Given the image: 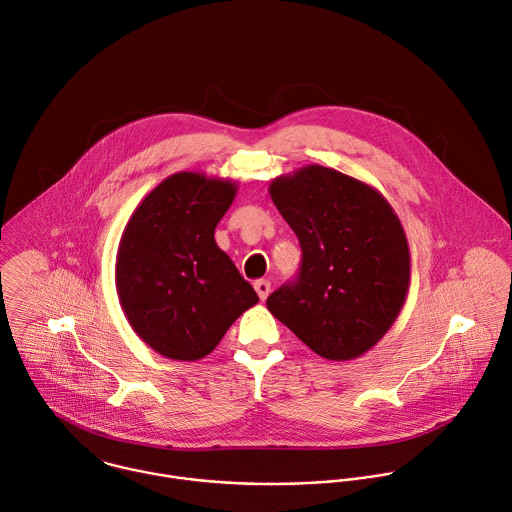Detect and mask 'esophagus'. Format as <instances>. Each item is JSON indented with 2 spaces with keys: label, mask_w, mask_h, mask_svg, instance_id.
<instances>
[{
  "label": "esophagus",
  "mask_w": 512,
  "mask_h": 512,
  "mask_svg": "<svg viewBox=\"0 0 512 512\" xmlns=\"http://www.w3.org/2000/svg\"><path fill=\"white\" fill-rule=\"evenodd\" d=\"M255 291H257V295H259V299L261 301H265L267 297H269V293H271V283L269 281H265V279H259V281H255Z\"/></svg>",
  "instance_id": "obj_1"
}]
</instances>
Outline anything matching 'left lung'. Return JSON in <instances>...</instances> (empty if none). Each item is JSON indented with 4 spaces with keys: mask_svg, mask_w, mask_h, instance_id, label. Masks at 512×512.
Returning <instances> with one entry per match:
<instances>
[{
    "mask_svg": "<svg viewBox=\"0 0 512 512\" xmlns=\"http://www.w3.org/2000/svg\"><path fill=\"white\" fill-rule=\"evenodd\" d=\"M269 195L303 259L297 281L271 293L267 309L329 361L365 355L409 293L411 253L395 209L375 187L323 165L279 175Z\"/></svg>",
    "mask_w": 512,
    "mask_h": 512,
    "instance_id": "left-lung-1",
    "label": "left lung"
}]
</instances>
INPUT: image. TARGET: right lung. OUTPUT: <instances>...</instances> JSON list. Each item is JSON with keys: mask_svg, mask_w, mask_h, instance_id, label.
I'll return each instance as SVG.
<instances>
[{"mask_svg": "<svg viewBox=\"0 0 512 512\" xmlns=\"http://www.w3.org/2000/svg\"><path fill=\"white\" fill-rule=\"evenodd\" d=\"M237 183L179 171L129 217L115 261L123 313L155 353L175 361L209 355L259 297L215 243Z\"/></svg>", "mask_w": 512, "mask_h": 512, "instance_id": "1", "label": "right lung"}]
</instances>
